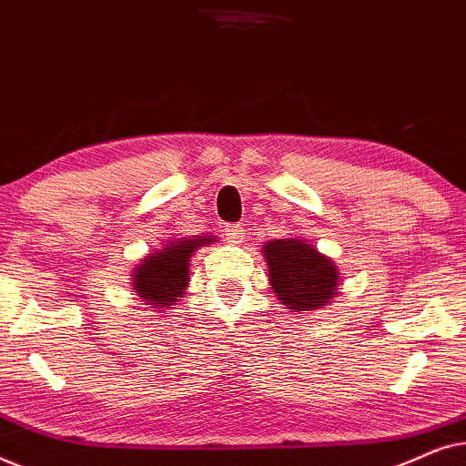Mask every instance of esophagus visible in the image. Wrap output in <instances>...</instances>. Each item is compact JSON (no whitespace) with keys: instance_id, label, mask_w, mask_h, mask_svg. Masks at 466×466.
Segmentation results:
<instances>
[{"instance_id":"esophagus-1","label":"esophagus","mask_w":466,"mask_h":466,"mask_svg":"<svg viewBox=\"0 0 466 466\" xmlns=\"http://www.w3.org/2000/svg\"><path fill=\"white\" fill-rule=\"evenodd\" d=\"M225 235L231 244H241V239H244V235H246V228H244V225H227Z\"/></svg>"}]
</instances>
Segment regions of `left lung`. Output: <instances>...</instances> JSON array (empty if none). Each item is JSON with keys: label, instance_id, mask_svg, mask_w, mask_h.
Here are the masks:
<instances>
[{"label": "left lung", "instance_id": "1", "mask_svg": "<svg viewBox=\"0 0 466 466\" xmlns=\"http://www.w3.org/2000/svg\"><path fill=\"white\" fill-rule=\"evenodd\" d=\"M263 257L269 284L286 309L308 314L333 301L339 290V269L309 241L284 238L265 241Z\"/></svg>", "mask_w": 466, "mask_h": 466}]
</instances>
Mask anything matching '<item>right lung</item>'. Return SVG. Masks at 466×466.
I'll list each match as a JSON object with an SVG mask.
<instances>
[{
  "label": "right lung",
  "mask_w": 466,
  "mask_h": 466,
  "mask_svg": "<svg viewBox=\"0 0 466 466\" xmlns=\"http://www.w3.org/2000/svg\"><path fill=\"white\" fill-rule=\"evenodd\" d=\"M218 241L214 235H193V238L167 239L161 248L139 260L133 267V292L150 311L163 314L169 305H177L187 295L190 282V258L199 248Z\"/></svg>",
  "instance_id": "obj_1"
}]
</instances>
